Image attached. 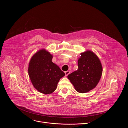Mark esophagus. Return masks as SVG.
<instances>
[{
	"label": "esophagus",
	"mask_w": 128,
	"mask_h": 128,
	"mask_svg": "<svg viewBox=\"0 0 128 128\" xmlns=\"http://www.w3.org/2000/svg\"><path fill=\"white\" fill-rule=\"evenodd\" d=\"M70 73V71H69V70H68V71H65V75L67 76H68L69 74Z\"/></svg>",
	"instance_id": "34e87169"
}]
</instances>
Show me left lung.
<instances>
[{
    "label": "left lung",
    "instance_id": "8db88e82",
    "mask_svg": "<svg viewBox=\"0 0 128 128\" xmlns=\"http://www.w3.org/2000/svg\"><path fill=\"white\" fill-rule=\"evenodd\" d=\"M80 54L78 69L67 77L76 91L84 93L97 85L102 76V67L99 58L92 52L88 50Z\"/></svg>",
    "mask_w": 128,
    "mask_h": 128
}]
</instances>
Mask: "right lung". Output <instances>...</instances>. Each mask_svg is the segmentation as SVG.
I'll use <instances>...</instances> for the list:
<instances>
[{"label": "right lung", "instance_id": "1", "mask_svg": "<svg viewBox=\"0 0 128 128\" xmlns=\"http://www.w3.org/2000/svg\"><path fill=\"white\" fill-rule=\"evenodd\" d=\"M52 58L50 52L42 50L34 54L29 64L28 74L34 87L44 94L54 92L60 79L65 74L52 61Z\"/></svg>", "mask_w": 128, "mask_h": 128}]
</instances>
